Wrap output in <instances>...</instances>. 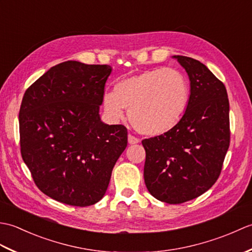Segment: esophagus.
<instances>
[{
	"label": "esophagus",
	"instance_id": "esophagus-1",
	"mask_svg": "<svg viewBox=\"0 0 252 252\" xmlns=\"http://www.w3.org/2000/svg\"><path fill=\"white\" fill-rule=\"evenodd\" d=\"M127 141H129V144H131V145H133V144L140 143V140H138L137 137L133 136V135H131V134H129V136H127Z\"/></svg>",
	"mask_w": 252,
	"mask_h": 252
}]
</instances>
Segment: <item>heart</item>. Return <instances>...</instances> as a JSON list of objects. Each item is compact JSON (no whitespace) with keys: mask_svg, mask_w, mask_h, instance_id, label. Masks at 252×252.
I'll return each instance as SVG.
<instances>
[{"mask_svg":"<svg viewBox=\"0 0 252 252\" xmlns=\"http://www.w3.org/2000/svg\"><path fill=\"white\" fill-rule=\"evenodd\" d=\"M189 83L183 73L173 68H156L121 80L114 92L103 96V106L111 120L125 117L142 134L160 135L180 121L189 101Z\"/></svg>","mask_w":252,"mask_h":252,"instance_id":"b5f03b06","label":"heart"}]
</instances>
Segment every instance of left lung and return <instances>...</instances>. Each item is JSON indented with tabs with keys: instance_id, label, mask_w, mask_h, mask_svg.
I'll list each match as a JSON object with an SVG mask.
<instances>
[{
	"instance_id": "8db88e82",
	"label": "left lung",
	"mask_w": 252,
	"mask_h": 252,
	"mask_svg": "<svg viewBox=\"0 0 252 252\" xmlns=\"http://www.w3.org/2000/svg\"><path fill=\"white\" fill-rule=\"evenodd\" d=\"M190 81L189 105L176 125L143 140L144 180L158 200L176 205L211 189L229 146V103L225 85L194 58L176 55Z\"/></svg>"
}]
</instances>
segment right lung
<instances>
[{
    "label": "right lung",
    "instance_id": "right-lung-1",
    "mask_svg": "<svg viewBox=\"0 0 252 252\" xmlns=\"http://www.w3.org/2000/svg\"><path fill=\"white\" fill-rule=\"evenodd\" d=\"M109 65L68 61L27 89L19 110L20 153L42 192L87 207L104 197L127 145L122 125L99 117Z\"/></svg>",
    "mask_w": 252,
    "mask_h": 252
}]
</instances>
